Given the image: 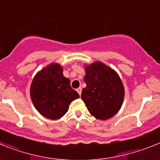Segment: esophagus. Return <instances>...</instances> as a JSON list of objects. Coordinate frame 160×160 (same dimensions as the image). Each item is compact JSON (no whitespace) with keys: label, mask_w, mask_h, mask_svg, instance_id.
<instances>
[{"label":"esophagus","mask_w":160,"mask_h":160,"mask_svg":"<svg viewBox=\"0 0 160 160\" xmlns=\"http://www.w3.org/2000/svg\"><path fill=\"white\" fill-rule=\"evenodd\" d=\"M77 91H78V94H80V95H81V93H82V88H81V87H79V88H78L77 89Z\"/></svg>","instance_id":"34e87169"}]
</instances>
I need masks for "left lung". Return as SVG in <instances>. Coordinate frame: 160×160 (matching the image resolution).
<instances>
[{"mask_svg": "<svg viewBox=\"0 0 160 160\" xmlns=\"http://www.w3.org/2000/svg\"><path fill=\"white\" fill-rule=\"evenodd\" d=\"M81 98L89 112L98 119L107 120L117 114L124 98L122 81L112 69L101 62L86 69Z\"/></svg>", "mask_w": 160, "mask_h": 160, "instance_id": "left-lung-1", "label": "left lung"}]
</instances>
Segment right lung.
Segmentation results:
<instances>
[{"instance_id": "obj_1", "label": "right lung", "mask_w": 160, "mask_h": 160, "mask_svg": "<svg viewBox=\"0 0 160 160\" xmlns=\"http://www.w3.org/2000/svg\"><path fill=\"white\" fill-rule=\"evenodd\" d=\"M62 68L51 64L35 76L30 87V96L38 111L50 119H58L69 109L73 100L79 98L72 89L70 79L65 78Z\"/></svg>"}]
</instances>
